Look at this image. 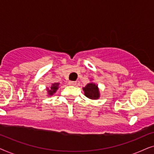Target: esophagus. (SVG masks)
<instances>
[{"label": "esophagus", "mask_w": 154, "mask_h": 154, "mask_svg": "<svg viewBox=\"0 0 154 154\" xmlns=\"http://www.w3.org/2000/svg\"><path fill=\"white\" fill-rule=\"evenodd\" d=\"M69 84L70 85H76V82L75 81H69Z\"/></svg>", "instance_id": "34e87169"}]
</instances>
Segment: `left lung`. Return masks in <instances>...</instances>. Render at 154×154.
Returning a JSON list of instances; mask_svg holds the SVG:
<instances>
[{
	"label": "left lung",
	"instance_id": "obj_1",
	"mask_svg": "<svg viewBox=\"0 0 154 154\" xmlns=\"http://www.w3.org/2000/svg\"><path fill=\"white\" fill-rule=\"evenodd\" d=\"M84 91V94L88 98L91 99V100H97L100 97V90L96 85L94 83H90L86 85V86L83 88Z\"/></svg>",
	"mask_w": 154,
	"mask_h": 154
}]
</instances>
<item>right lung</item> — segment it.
<instances>
[{
    "instance_id": "obj_1",
    "label": "right lung",
    "mask_w": 154,
    "mask_h": 154,
    "mask_svg": "<svg viewBox=\"0 0 154 154\" xmlns=\"http://www.w3.org/2000/svg\"><path fill=\"white\" fill-rule=\"evenodd\" d=\"M59 85H60V83H52V85L50 86V88H47V91H48V95H49V96L53 95V94L55 93L57 90L58 89Z\"/></svg>"
}]
</instances>
